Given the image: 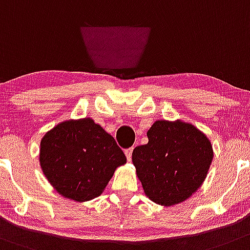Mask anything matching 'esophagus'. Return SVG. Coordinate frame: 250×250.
Instances as JSON below:
<instances>
[{
  "instance_id": "34e87169",
  "label": "esophagus",
  "mask_w": 250,
  "mask_h": 250,
  "mask_svg": "<svg viewBox=\"0 0 250 250\" xmlns=\"http://www.w3.org/2000/svg\"><path fill=\"white\" fill-rule=\"evenodd\" d=\"M132 152H133V148H128V149L125 150V157H127L128 161H130V159H132Z\"/></svg>"
}]
</instances>
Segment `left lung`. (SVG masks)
Masks as SVG:
<instances>
[{"label":"left lung","instance_id":"8db88e82","mask_svg":"<svg viewBox=\"0 0 250 250\" xmlns=\"http://www.w3.org/2000/svg\"><path fill=\"white\" fill-rule=\"evenodd\" d=\"M147 137V145L132 153L146 195L164 207L182 203L203 184L213 159L212 143L182 121H156Z\"/></svg>","mask_w":250,"mask_h":250}]
</instances>
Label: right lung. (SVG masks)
<instances>
[{
    "mask_svg": "<svg viewBox=\"0 0 250 250\" xmlns=\"http://www.w3.org/2000/svg\"><path fill=\"white\" fill-rule=\"evenodd\" d=\"M125 162L113 137L91 118L64 121L41 141L43 174L61 195L76 202L102 194L114 170Z\"/></svg>",
    "mask_w": 250,
    "mask_h": 250,
    "instance_id": "right-lung-1",
    "label": "right lung"
}]
</instances>
